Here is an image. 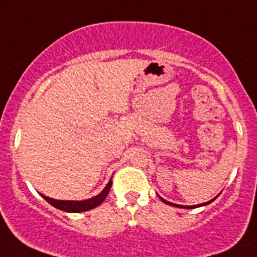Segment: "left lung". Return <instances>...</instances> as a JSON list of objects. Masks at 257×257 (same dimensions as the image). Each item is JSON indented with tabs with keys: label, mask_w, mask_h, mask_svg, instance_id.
<instances>
[{
	"label": "left lung",
	"mask_w": 257,
	"mask_h": 257,
	"mask_svg": "<svg viewBox=\"0 0 257 257\" xmlns=\"http://www.w3.org/2000/svg\"><path fill=\"white\" fill-rule=\"evenodd\" d=\"M220 195V194H219ZM219 195H216L215 196L214 199H211V200H209V201H206V203H203V204H199V205H193V206H185V205H178V204H174V203H170V201H167L165 200V199H163L162 196H159L160 198V200L163 201V203H165V204H168V205H170V206H175V208H181V209H195V208H200V206H205V205H209L210 203H212V201L215 200V199L217 198V196Z\"/></svg>",
	"instance_id": "obj_1"
}]
</instances>
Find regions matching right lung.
Masks as SVG:
<instances>
[{"label":"right lung","instance_id":"right-lung-1","mask_svg":"<svg viewBox=\"0 0 257 257\" xmlns=\"http://www.w3.org/2000/svg\"><path fill=\"white\" fill-rule=\"evenodd\" d=\"M110 188H112V179L108 181V184L105 185V188L100 191L98 195L93 196V198L87 199V200H57V199L48 198V196H45L43 194H41L43 199L46 201H48L52 206H54L56 209L62 210V211L66 212H83L88 211V210H92L97 208L98 205L104 201V199L107 198L108 193H109Z\"/></svg>","mask_w":257,"mask_h":257}]
</instances>
